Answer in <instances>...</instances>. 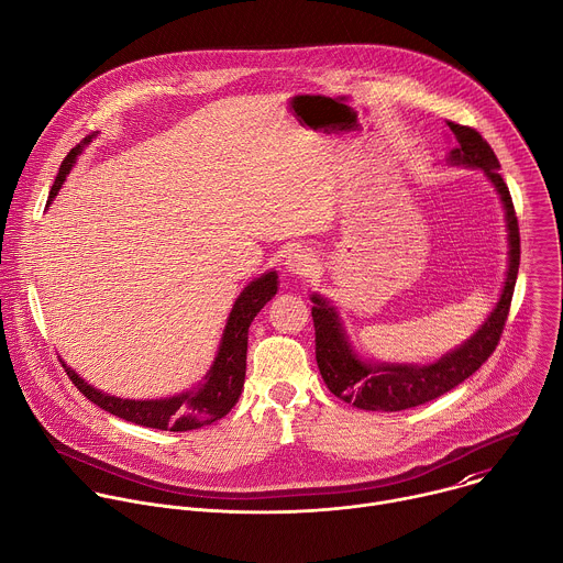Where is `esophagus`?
Listing matches in <instances>:
<instances>
[{"mask_svg": "<svg viewBox=\"0 0 563 563\" xmlns=\"http://www.w3.org/2000/svg\"><path fill=\"white\" fill-rule=\"evenodd\" d=\"M285 267L289 274L298 278H307L313 272V256L307 250L296 247L285 256Z\"/></svg>", "mask_w": 563, "mask_h": 563, "instance_id": "esophagus-1", "label": "esophagus"}]
</instances>
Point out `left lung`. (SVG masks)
<instances>
[{
  "label": "left lung",
  "mask_w": 563,
  "mask_h": 563,
  "mask_svg": "<svg viewBox=\"0 0 563 563\" xmlns=\"http://www.w3.org/2000/svg\"><path fill=\"white\" fill-rule=\"evenodd\" d=\"M454 133L456 146L450 151L452 165H465L481 169L488 180L497 187L508 222V240H510V263L508 276L501 291V298L495 311L488 316L478 332L445 354L437 363L430 365H369L363 363L350 347L336 309L320 296H311L313 307V332H316V363L330 391L345 404H354L361 410H380V412H400L408 408H417L434 400L472 376L484 365L490 354L497 350L499 339L504 334V325L510 313V302L515 294V283L519 274L521 258V240H519V222L515 213V205L499 174V159L490 144L481 137V133L472 126H463L456 122H448Z\"/></svg>",
  "instance_id": "left-lung-1"
}]
</instances>
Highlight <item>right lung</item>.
Wrapping results in <instances>:
<instances>
[{"label": "right lung", "mask_w": 563, "mask_h": 563, "mask_svg": "<svg viewBox=\"0 0 563 563\" xmlns=\"http://www.w3.org/2000/svg\"><path fill=\"white\" fill-rule=\"evenodd\" d=\"M93 135H87L64 157L59 174L48 194V205L57 196L59 187L64 185L66 174L75 165V157L82 153V148L93 140ZM276 289H278V276L276 272H269L256 278L254 283H250L245 291L238 296L227 320L218 356L209 374L205 376V383H200V387L191 391L159 398V400L115 398L104 391H98L96 387H91L89 383L79 378L70 367H66L64 363L62 365L79 391H82L89 400H93L98 408L124 421H131L144 428H155V430H169V432H187V430L209 426L222 419L224 415H229V410L235 406L240 389H243V383H245V372H247L250 325L254 316L274 298Z\"/></svg>", "instance_id": "1"}]
</instances>
